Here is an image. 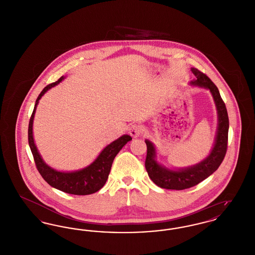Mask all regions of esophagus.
<instances>
[{
  "label": "esophagus",
  "mask_w": 255,
  "mask_h": 255,
  "mask_svg": "<svg viewBox=\"0 0 255 255\" xmlns=\"http://www.w3.org/2000/svg\"><path fill=\"white\" fill-rule=\"evenodd\" d=\"M129 133L133 137H137V136H139L142 133V128L138 124H133L129 128Z\"/></svg>",
  "instance_id": "obj_1"
}]
</instances>
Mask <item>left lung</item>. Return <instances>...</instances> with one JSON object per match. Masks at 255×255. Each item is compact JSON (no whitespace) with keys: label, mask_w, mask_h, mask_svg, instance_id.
<instances>
[{"label":"left lung","mask_w":255,"mask_h":255,"mask_svg":"<svg viewBox=\"0 0 255 255\" xmlns=\"http://www.w3.org/2000/svg\"><path fill=\"white\" fill-rule=\"evenodd\" d=\"M191 71L196 79L191 81L190 84L208 89L214 98L216 108L218 111V131L216 140L214 147L212 148V151L206 159L194 166L178 171L166 169L159 165L155 159V147L151 143V141L145 140L147 146L145 168L148 176L158 186L165 189L182 190L190 188L203 182L207 177H209L218 169L219 166L225 158L228 149L230 122L226 104L220 96L218 88L206 74L202 73L198 69L192 68Z\"/></svg>","instance_id":"1"}]
</instances>
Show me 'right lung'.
Listing matches in <instances>:
<instances>
[{
  "mask_svg": "<svg viewBox=\"0 0 255 255\" xmlns=\"http://www.w3.org/2000/svg\"><path fill=\"white\" fill-rule=\"evenodd\" d=\"M63 79L64 77L61 76L56 82L46 86L37 97L35 106L28 124V144L33 155L37 170L50 186L69 194H93L104 186L108 179L114 158L122 150V147L132 139V137L128 134H124L117 140L113 141L103 149V151L91 165L84 169L66 173L56 171L48 166L39 155L36 146L34 144L32 135V123L39 99L51 87L57 85Z\"/></svg>",
  "mask_w": 255,
  "mask_h": 255,
  "instance_id": "obj_1",
  "label": "right lung"
}]
</instances>
